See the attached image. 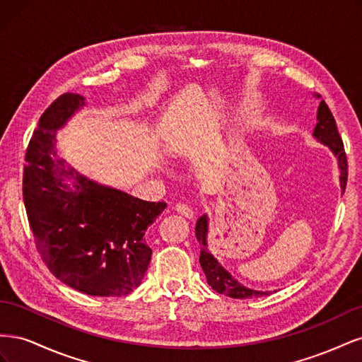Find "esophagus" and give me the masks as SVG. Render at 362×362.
I'll return each mask as SVG.
<instances>
[{
    "mask_svg": "<svg viewBox=\"0 0 362 362\" xmlns=\"http://www.w3.org/2000/svg\"><path fill=\"white\" fill-rule=\"evenodd\" d=\"M175 211L180 213L184 217H187V218H192L194 216L193 208L189 206V205H185V204H177V205H175Z\"/></svg>",
    "mask_w": 362,
    "mask_h": 362,
    "instance_id": "obj_1",
    "label": "esophagus"
}]
</instances>
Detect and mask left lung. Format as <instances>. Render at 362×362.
Listing matches in <instances>:
<instances>
[{"label":"left lung","instance_id":"1","mask_svg":"<svg viewBox=\"0 0 362 362\" xmlns=\"http://www.w3.org/2000/svg\"><path fill=\"white\" fill-rule=\"evenodd\" d=\"M317 98H320V95H315ZM314 139L317 141L326 145L332 151V154L338 160V169H339V185H341V193L346 190V184H347V158L344 154V148H343V140L338 134L335 119L329 110V107L326 105L325 101H320L319 108H317V124L313 133ZM206 235H208V217L206 214L201 216L196 222V238L201 245V255H199V262L201 267L205 273V278L208 286H211L213 290L217 293L229 296L233 299H254V298H261V296H267L272 291H258V290H252L245 287L243 284H240L237 279L233 278L231 273H229L226 269H223L213 255L211 252L208 250V243H206Z\"/></svg>","mask_w":362,"mask_h":362}]
</instances>
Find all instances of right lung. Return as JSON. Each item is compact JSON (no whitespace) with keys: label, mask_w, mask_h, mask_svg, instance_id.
Returning <instances> with one entry per match:
<instances>
[{"label":"right lung","mask_w":362,"mask_h":362,"mask_svg":"<svg viewBox=\"0 0 362 362\" xmlns=\"http://www.w3.org/2000/svg\"><path fill=\"white\" fill-rule=\"evenodd\" d=\"M84 105L81 95L63 93L40 116L25 156L24 204L37 250L54 276L90 296H125L148 270L152 250L145 233L166 202L98 184L57 156V131Z\"/></svg>","instance_id":"right-lung-1"}]
</instances>
